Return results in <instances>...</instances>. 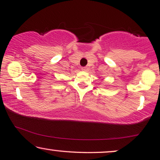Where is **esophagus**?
Returning <instances> with one entry per match:
<instances>
[{
	"label": "esophagus",
	"mask_w": 160,
	"mask_h": 160,
	"mask_svg": "<svg viewBox=\"0 0 160 160\" xmlns=\"http://www.w3.org/2000/svg\"><path fill=\"white\" fill-rule=\"evenodd\" d=\"M88 67H82V71H87L88 70Z\"/></svg>",
	"instance_id": "1"
}]
</instances>
